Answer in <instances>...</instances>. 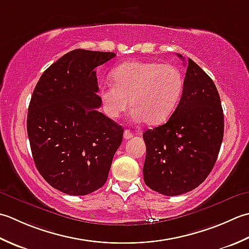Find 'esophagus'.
I'll return each mask as SVG.
<instances>
[{
  "label": "esophagus",
  "instance_id": "obj_1",
  "mask_svg": "<svg viewBox=\"0 0 249 249\" xmlns=\"http://www.w3.org/2000/svg\"><path fill=\"white\" fill-rule=\"evenodd\" d=\"M132 136H133V133L130 130H124V140H130Z\"/></svg>",
  "mask_w": 249,
  "mask_h": 249
}]
</instances>
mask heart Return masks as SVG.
Masks as SVG:
<instances>
[{
  "label": "heart",
  "instance_id": "1",
  "mask_svg": "<svg viewBox=\"0 0 249 249\" xmlns=\"http://www.w3.org/2000/svg\"><path fill=\"white\" fill-rule=\"evenodd\" d=\"M112 84L100 88L105 115L117 119L130 105L132 117L147 124H160L173 114L184 90V76L174 65L130 61L110 74Z\"/></svg>",
  "mask_w": 249,
  "mask_h": 249
}]
</instances>
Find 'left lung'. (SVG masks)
<instances>
[{
    "label": "left lung",
    "mask_w": 249,
    "mask_h": 249,
    "mask_svg": "<svg viewBox=\"0 0 249 249\" xmlns=\"http://www.w3.org/2000/svg\"><path fill=\"white\" fill-rule=\"evenodd\" d=\"M184 60L181 54H177ZM224 113L212 78L191 59L184 90L167 123L144 132L145 184L164 196L201 185L212 172L224 138Z\"/></svg>",
    "instance_id": "obj_1"
}]
</instances>
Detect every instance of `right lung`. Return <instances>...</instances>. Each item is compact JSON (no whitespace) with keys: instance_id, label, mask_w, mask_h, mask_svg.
I'll return each instance as SVG.
<instances>
[{"instance_id":"1","label":"right lung","mask_w":249,"mask_h":249,"mask_svg":"<svg viewBox=\"0 0 249 249\" xmlns=\"http://www.w3.org/2000/svg\"><path fill=\"white\" fill-rule=\"evenodd\" d=\"M115 55L72 50L45 71L31 96L27 129L35 166L67 195L100 189L123 142L124 128L98 110L94 69Z\"/></svg>"}]
</instances>
